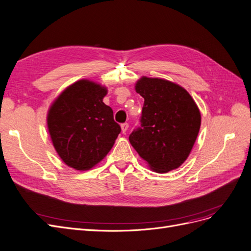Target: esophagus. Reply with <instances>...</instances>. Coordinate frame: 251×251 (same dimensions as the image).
Segmentation results:
<instances>
[{
	"mask_svg": "<svg viewBox=\"0 0 251 251\" xmlns=\"http://www.w3.org/2000/svg\"><path fill=\"white\" fill-rule=\"evenodd\" d=\"M127 128H128V124H126V123L122 124V132H123L124 134H126V133Z\"/></svg>",
	"mask_w": 251,
	"mask_h": 251,
	"instance_id": "esophagus-1",
	"label": "esophagus"
}]
</instances>
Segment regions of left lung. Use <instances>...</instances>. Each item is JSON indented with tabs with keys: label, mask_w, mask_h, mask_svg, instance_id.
Returning a JSON list of instances; mask_svg holds the SVG:
<instances>
[{
	"label": "left lung",
	"mask_w": 251,
	"mask_h": 251,
	"mask_svg": "<svg viewBox=\"0 0 251 251\" xmlns=\"http://www.w3.org/2000/svg\"><path fill=\"white\" fill-rule=\"evenodd\" d=\"M135 90L144 103L141 126L129 135V142L152 171L166 174L178 168L201 128L196 102L181 86L160 77H140Z\"/></svg>",
	"instance_id": "8db88e82"
}]
</instances>
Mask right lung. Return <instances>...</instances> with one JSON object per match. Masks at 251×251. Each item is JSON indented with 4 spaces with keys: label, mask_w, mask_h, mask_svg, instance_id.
<instances>
[{
    "label": "right lung",
    "mask_w": 251,
    "mask_h": 251,
    "mask_svg": "<svg viewBox=\"0 0 251 251\" xmlns=\"http://www.w3.org/2000/svg\"><path fill=\"white\" fill-rule=\"evenodd\" d=\"M108 90L90 80L66 87L51 103L47 117L51 142L61 160L75 170L93 168L113 148L120 126L102 101Z\"/></svg>",
    "instance_id": "right-lung-1"
}]
</instances>
